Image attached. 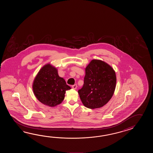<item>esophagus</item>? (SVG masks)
I'll return each mask as SVG.
<instances>
[{"label": "esophagus", "instance_id": "34e87169", "mask_svg": "<svg viewBox=\"0 0 153 153\" xmlns=\"http://www.w3.org/2000/svg\"><path fill=\"white\" fill-rule=\"evenodd\" d=\"M72 88H74V89H76V88H77V85L76 84L73 85H72Z\"/></svg>", "mask_w": 153, "mask_h": 153}]
</instances>
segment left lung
<instances>
[{
    "label": "left lung",
    "mask_w": 153,
    "mask_h": 153,
    "mask_svg": "<svg viewBox=\"0 0 153 153\" xmlns=\"http://www.w3.org/2000/svg\"><path fill=\"white\" fill-rule=\"evenodd\" d=\"M117 78L115 72L107 63L93 59L85 69L84 85L78 93L86 107H102L114 94Z\"/></svg>",
    "instance_id": "left-lung-1"
}]
</instances>
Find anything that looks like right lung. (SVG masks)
I'll return each instance as SVG.
<instances>
[{
  "mask_svg": "<svg viewBox=\"0 0 153 153\" xmlns=\"http://www.w3.org/2000/svg\"><path fill=\"white\" fill-rule=\"evenodd\" d=\"M71 88L65 80L59 76L57 69L49 64L40 70L33 85L36 97L50 107L60 104L65 98V91Z\"/></svg>",
  "mask_w": 153,
  "mask_h": 153,
  "instance_id": "obj_1",
  "label": "right lung"
}]
</instances>
